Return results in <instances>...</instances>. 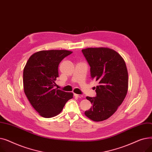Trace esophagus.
Segmentation results:
<instances>
[{
	"label": "esophagus",
	"mask_w": 152,
	"mask_h": 152,
	"mask_svg": "<svg viewBox=\"0 0 152 152\" xmlns=\"http://www.w3.org/2000/svg\"><path fill=\"white\" fill-rule=\"evenodd\" d=\"M75 96L76 97H78V98H81L83 97V95H79V94H75Z\"/></svg>",
	"instance_id": "1"
}]
</instances>
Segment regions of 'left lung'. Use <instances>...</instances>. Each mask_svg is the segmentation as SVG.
Returning a JSON list of instances; mask_svg holds the SVG:
<instances>
[{"label": "left lung", "mask_w": 152, "mask_h": 152, "mask_svg": "<svg viewBox=\"0 0 152 152\" xmlns=\"http://www.w3.org/2000/svg\"><path fill=\"white\" fill-rule=\"evenodd\" d=\"M82 52L91 66V75L99 83L95 97H86L92 104L85 115L94 121L112 116L128 91V72L121 56L108 47H89Z\"/></svg>", "instance_id": "obj_1"}]
</instances>
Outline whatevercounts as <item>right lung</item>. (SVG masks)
<instances>
[{
  "instance_id": "right-lung-1",
  "label": "right lung",
  "mask_w": 152,
  "mask_h": 152,
  "mask_svg": "<svg viewBox=\"0 0 152 152\" xmlns=\"http://www.w3.org/2000/svg\"><path fill=\"white\" fill-rule=\"evenodd\" d=\"M71 53L67 50L39 51L31 56L24 68V92L32 107L44 118L58 115L73 97L72 92L53 89L59 64Z\"/></svg>"
}]
</instances>
